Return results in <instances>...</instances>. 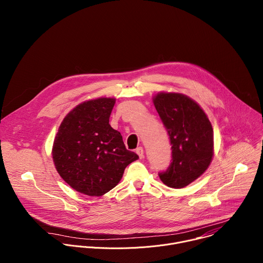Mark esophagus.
I'll return each instance as SVG.
<instances>
[{"label":"esophagus","instance_id":"34e87169","mask_svg":"<svg viewBox=\"0 0 263 263\" xmlns=\"http://www.w3.org/2000/svg\"><path fill=\"white\" fill-rule=\"evenodd\" d=\"M136 154L139 156L140 159L143 158V148H142L141 146H139V147L136 148Z\"/></svg>","mask_w":263,"mask_h":263}]
</instances>
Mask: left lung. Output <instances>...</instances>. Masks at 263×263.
Listing matches in <instances>:
<instances>
[{
  "instance_id": "8db88e82",
  "label": "left lung",
  "mask_w": 263,
  "mask_h": 263,
  "mask_svg": "<svg viewBox=\"0 0 263 263\" xmlns=\"http://www.w3.org/2000/svg\"><path fill=\"white\" fill-rule=\"evenodd\" d=\"M168 133L172 162L160 180L173 189H183L208 168L213 156V129L204 110L194 100L176 92L153 98Z\"/></svg>"
}]
</instances>
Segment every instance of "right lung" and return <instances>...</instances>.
<instances>
[{"mask_svg":"<svg viewBox=\"0 0 263 263\" xmlns=\"http://www.w3.org/2000/svg\"><path fill=\"white\" fill-rule=\"evenodd\" d=\"M114 98L89 100L63 119L52 156L60 177L74 191L100 197L121 181L138 155L128 151L121 133L109 125Z\"/></svg>","mask_w":263,"mask_h":263,"instance_id":"obj_1","label":"right lung"}]
</instances>
